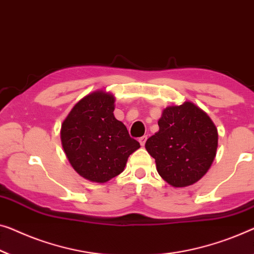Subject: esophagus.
Returning <instances> with one entry per match:
<instances>
[{
  "mask_svg": "<svg viewBox=\"0 0 254 254\" xmlns=\"http://www.w3.org/2000/svg\"><path fill=\"white\" fill-rule=\"evenodd\" d=\"M146 140H147V135H142V137H140V138H139V142H140V145H141V146H145Z\"/></svg>",
  "mask_w": 254,
  "mask_h": 254,
  "instance_id": "esophagus-1",
  "label": "esophagus"
}]
</instances>
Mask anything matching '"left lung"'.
<instances>
[{
    "label": "left lung",
    "instance_id": "8db88e82",
    "mask_svg": "<svg viewBox=\"0 0 254 254\" xmlns=\"http://www.w3.org/2000/svg\"><path fill=\"white\" fill-rule=\"evenodd\" d=\"M158 127L145 145L155 158L158 175L173 187L197 183L217 154L218 131L213 122L197 106L186 101L166 107Z\"/></svg>",
    "mask_w": 254,
    "mask_h": 254
}]
</instances>
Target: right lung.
Listing matches in <instances>:
<instances>
[{
	"label": "right lung",
	"mask_w": 254,
	"mask_h": 254,
	"mask_svg": "<svg viewBox=\"0 0 254 254\" xmlns=\"http://www.w3.org/2000/svg\"><path fill=\"white\" fill-rule=\"evenodd\" d=\"M115 98L96 91L74 106L62 126L66 156L79 176L104 184L119 176L140 143L115 119Z\"/></svg>",
	"instance_id": "1"
}]
</instances>
